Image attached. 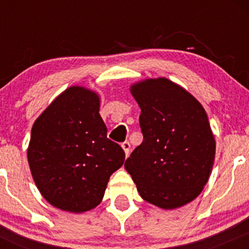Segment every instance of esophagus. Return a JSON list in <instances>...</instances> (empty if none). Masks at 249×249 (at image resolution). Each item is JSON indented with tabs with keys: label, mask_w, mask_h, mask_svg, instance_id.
Returning a JSON list of instances; mask_svg holds the SVG:
<instances>
[{
	"label": "esophagus",
	"mask_w": 249,
	"mask_h": 249,
	"mask_svg": "<svg viewBox=\"0 0 249 249\" xmlns=\"http://www.w3.org/2000/svg\"><path fill=\"white\" fill-rule=\"evenodd\" d=\"M122 147H123V150H124L125 154H126V157H127L128 153H130V148H131L130 142H123V144H122Z\"/></svg>",
	"instance_id": "esophagus-1"
}]
</instances>
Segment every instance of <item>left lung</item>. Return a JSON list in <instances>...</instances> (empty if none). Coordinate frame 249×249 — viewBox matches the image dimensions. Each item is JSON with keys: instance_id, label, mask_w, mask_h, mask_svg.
<instances>
[{"instance_id": "1", "label": "left lung", "mask_w": 249, "mask_h": 249, "mask_svg": "<svg viewBox=\"0 0 249 249\" xmlns=\"http://www.w3.org/2000/svg\"><path fill=\"white\" fill-rule=\"evenodd\" d=\"M130 91L142 110L144 139L124 166L145 201L165 210L184 206L212 173L215 139L206 111L167 78L145 79Z\"/></svg>"}]
</instances>
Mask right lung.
Returning <instances> with one entry per match:
<instances>
[{"label":"right lung","mask_w":249,"mask_h":249,"mask_svg":"<svg viewBox=\"0 0 249 249\" xmlns=\"http://www.w3.org/2000/svg\"><path fill=\"white\" fill-rule=\"evenodd\" d=\"M107 133L98 95L82 87L67 89L36 119L28 162L49 204L72 213L101 204L111 174L125 160Z\"/></svg>","instance_id":"add662e5"}]
</instances>
